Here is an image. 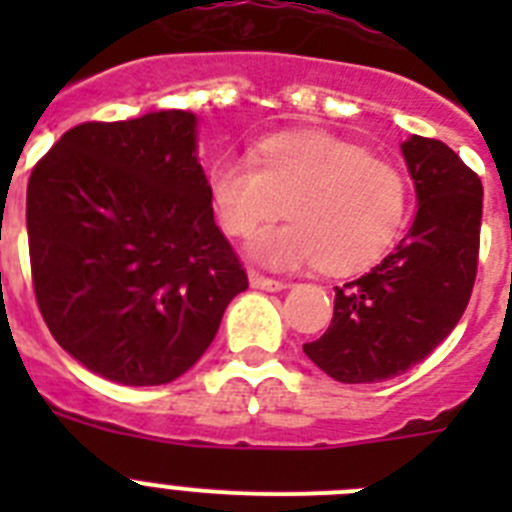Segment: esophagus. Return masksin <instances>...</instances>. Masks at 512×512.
I'll return each instance as SVG.
<instances>
[{
	"instance_id": "34e87169",
	"label": "esophagus",
	"mask_w": 512,
	"mask_h": 512,
	"mask_svg": "<svg viewBox=\"0 0 512 512\" xmlns=\"http://www.w3.org/2000/svg\"><path fill=\"white\" fill-rule=\"evenodd\" d=\"M248 279H251V287L256 289H269V292H279V289H287V282L274 277H264L261 271H248Z\"/></svg>"
}]
</instances>
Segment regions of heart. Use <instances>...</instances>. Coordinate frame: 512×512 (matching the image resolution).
<instances>
[{
	"mask_svg": "<svg viewBox=\"0 0 512 512\" xmlns=\"http://www.w3.org/2000/svg\"><path fill=\"white\" fill-rule=\"evenodd\" d=\"M256 157L215 161L207 194L217 223L233 238H251L289 205L295 220L253 241V256L264 264H320L330 274H351L377 261L400 233L408 184L356 143L295 130L261 140Z\"/></svg>",
	"mask_w": 512,
	"mask_h": 512,
	"instance_id": "obj_1",
	"label": "heart"
}]
</instances>
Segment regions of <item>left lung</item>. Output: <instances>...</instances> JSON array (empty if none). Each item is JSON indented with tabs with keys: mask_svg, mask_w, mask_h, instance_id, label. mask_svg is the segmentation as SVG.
<instances>
[{
	"mask_svg": "<svg viewBox=\"0 0 512 512\" xmlns=\"http://www.w3.org/2000/svg\"><path fill=\"white\" fill-rule=\"evenodd\" d=\"M418 215L400 246L369 274L336 287L328 330L302 346L343 384L405 374L449 336L472 297L482 225V182L446 143H402Z\"/></svg>",
	"mask_w": 512,
	"mask_h": 512,
	"instance_id": "obj_1",
	"label": "left lung"
}]
</instances>
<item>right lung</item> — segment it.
<instances>
[{"mask_svg":"<svg viewBox=\"0 0 512 512\" xmlns=\"http://www.w3.org/2000/svg\"><path fill=\"white\" fill-rule=\"evenodd\" d=\"M194 125L182 110L81 122L27 182L40 315L63 351L110 382L182 377L248 289L212 217Z\"/></svg>","mask_w":512,"mask_h":512,"instance_id":"right-lung-1","label":"right lung"}]
</instances>
